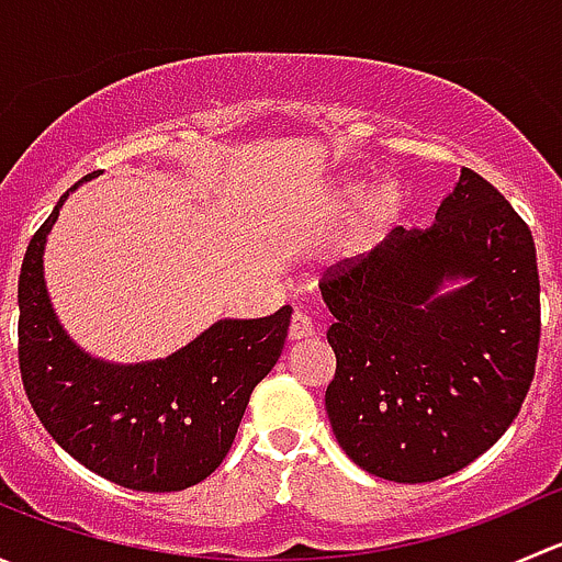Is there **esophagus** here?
Instances as JSON below:
<instances>
[{"mask_svg": "<svg viewBox=\"0 0 562 562\" xmlns=\"http://www.w3.org/2000/svg\"><path fill=\"white\" fill-rule=\"evenodd\" d=\"M315 334L313 321H310L307 313H293L291 328H288V337L291 339H310Z\"/></svg>", "mask_w": 562, "mask_h": 562, "instance_id": "1", "label": "esophagus"}]
</instances>
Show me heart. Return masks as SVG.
<instances>
[{"mask_svg":"<svg viewBox=\"0 0 562 562\" xmlns=\"http://www.w3.org/2000/svg\"><path fill=\"white\" fill-rule=\"evenodd\" d=\"M405 203V187L396 179L381 181L378 187H372L370 179H364V176H348V179L339 181L334 187V209H337V214L348 217V214L361 209L359 228L350 234L348 245H345V258L356 260L370 255L378 241L383 239V234L402 217Z\"/></svg>","mask_w":562,"mask_h":562,"instance_id":"obj_1","label":"heart"}]
</instances>
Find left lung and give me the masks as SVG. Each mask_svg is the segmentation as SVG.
I'll use <instances>...</instances> for the list:
<instances>
[{
	"instance_id": "8db88e82",
	"label": "left lung",
	"mask_w": 562,
	"mask_h": 562,
	"mask_svg": "<svg viewBox=\"0 0 562 562\" xmlns=\"http://www.w3.org/2000/svg\"><path fill=\"white\" fill-rule=\"evenodd\" d=\"M538 291L530 228L470 168L427 231L400 225L361 263L328 271L326 413L345 454L424 484L492 449L536 372Z\"/></svg>"
}]
</instances>
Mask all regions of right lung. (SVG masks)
Masks as SVG:
<instances>
[{
	"instance_id": "right-lung-1",
	"label": "right lung",
	"mask_w": 562,
	"mask_h": 562,
	"mask_svg": "<svg viewBox=\"0 0 562 562\" xmlns=\"http://www.w3.org/2000/svg\"><path fill=\"white\" fill-rule=\"evenodd\" d=\"M94 179L83 176L78 184ZM76 184V187H78ZM26 247L19 364L40 424L72 459L135 492H179L220 468L252 389L277 364L291 307L212 323L166 359L113 364L70 339L48 299L43 252L61 203Z\"/></svg>"
}]
</instances>
